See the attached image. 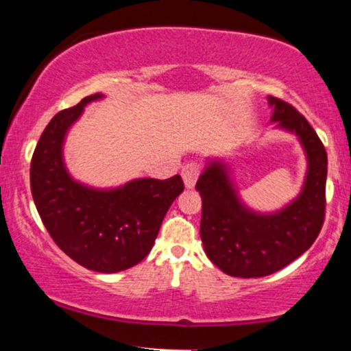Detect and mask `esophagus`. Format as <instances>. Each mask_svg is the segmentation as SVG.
I'll use <instances>...</instances> for the list:
<instances>
[{
	"label": "esophagus",
	"instance_id": "esophagus-1",
	"mask_svg": "<svg viewBox=\"0 0 351 351\" xmlns=\"http://www.w3.org/2000/svg\"><path fill=\"white\" fill-rule=\"evenodd\" d=\"M201 173V168L198 163L191 162V163H186L183 167V170H181V176H183V181L184 184H186V188H193L196 184V180H198Z\"/></svg>",
	"mask_w": 351,
	"mask_h": 351
}]
</instances>
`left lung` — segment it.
Returning <instances> with one entry per match:
<instances>
[{
    "label": "left lung",
    "mask_w": 351,
    "mask_h": 351,
    "mask_svg": "<svg viewBox=\"0 0 351 351\" xmlns=\"http://www.w3.org/2000/svg\"><path fill=\"white\" fill-rule=\"evenodd\" d=\"M272 122L299 136L307 153V178L299 198L274 215H259L241 203L226 165L213 162L196 189L203 199L199 234L211 263L232 277H264L302 256L324 226L327 152L312 125L295 107L269 97Z\"/></svg>",
    "instance_id": "1"
}]
</instances>
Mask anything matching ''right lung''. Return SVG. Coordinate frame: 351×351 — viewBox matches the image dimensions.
<instances>
[{
    "mask_svg": "<svg viewBox=\"0 0 351 351\" xmlns=\"http://www.w3.org/2000/svg\"><path fill=\"white\" fill-rule=\"evenodd\" d=\"M100 94L60 110L44 128L31 160V193L52 241L95 272L134 267L152 251L168 208L184 189L180 175L140 178L115 189H94L69 176L62 162L67 130Z\"/></svg>",
    "mask_w": 351,
    "mask_h": 351,
    "instance_id": "obj_1",
    "label": "right lung"
}]
</instances>
